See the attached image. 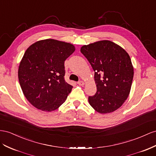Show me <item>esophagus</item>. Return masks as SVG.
<instances>
[{"label": "esophagus", "mask_w": 156, "mask_h": 156, "mask_svg": "<svg viewBox=\"0 0 156 156\" xmlns=\"http://www.w3.org/2000/svg\"><path fill=\"white\" fill-rule=\"evenodd\" d=\"M77 84H78V85H81V86H83L84 85H85V83H84V81H79L77 83Z\"/></svg>", "instance_id": "obj_1"}]
</instances>
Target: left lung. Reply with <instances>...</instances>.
Here are the masks:
<instances>
[{"label": "left lung", "instance_id": "obj_1", "mask_svg": "<svg viewBox=\"0 0 156 156\" xmlns=\"http://www.w3.org/2000/svg\"><path fill=\"white\" fill-rule=\"evenodd\" d=\"M94 71L97 91L88 102L97 112L112 113L119 108L129 95L134 68L129 54L112 41L103 40L81 48Z\"/></svg>", "mask_w": 156, "mask_h": 156}]
</instances>
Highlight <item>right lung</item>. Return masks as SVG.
<instances>
[{"label":"right lung","instance_id":"add662e5","mask_svg":"<svg viewBox=\"0 0 156 156\" xmlns=\"http://www.w3.org/2000/svg\"><path fill=\"white\" fill-rule=\"evenodd\" d=\"M75 46L55 39H44L29 46L18 68V79L25 97L41 111L56 110L73 87L65 81L64 62Z\"/></svg>","mask_w":156,"mask_h":156}]
</instances>
